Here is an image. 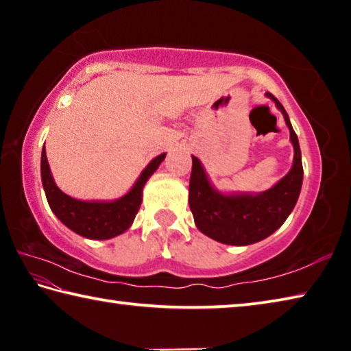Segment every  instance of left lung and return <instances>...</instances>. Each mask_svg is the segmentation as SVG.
Listing matches in <instances>:
<instances>
[{
  "label": "left lung",
  "instance_id": "1",
  "mask_svg": "<svg viewBox=\"0 0 351 351\" xmlns=\"http://www.w3.org/2000/svg\"><path fill=\"white\" fill-rule=\"evenodd\" d=\"M266 96L282 111L294 145L293 169L274 187L260 195H221L212 189L198 158L192 156L189 204L195 224L201 232L224 245H252L276 232L294 209L302 189L304 167L299 139L283 105L271 93Z\"/></svg>",
  "mask_w": 351,
  "mask_h": 351
}]
</instances>
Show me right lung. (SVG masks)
I'll use <instances>...</instances> for the list:
<instances>
[{"instance_id":"1","label":"right lung","mask_w":351,"mask_h":351,"mask_svg":"<svg viewBox=\"0 0 351 351\" xmlns=\"http://www.w3.org/2000/svg\"><path fill=\"white\" fill-rule=\"evenodd\" d=\"M165 153L159 154L147 165L142 171L139 180L136 181L133 189L112 203H88V201H79L68 197L60 189L56 186L52 180L49 164L46 158V148L41 152V181L47 198V203L52 212L56 213L60 221L68 226L75 234L91 240H106L112 237L121 235L132 226L133 219L138 213L142 203V189L159 164L164 161Z\"/></svg>"}]
</instances>
